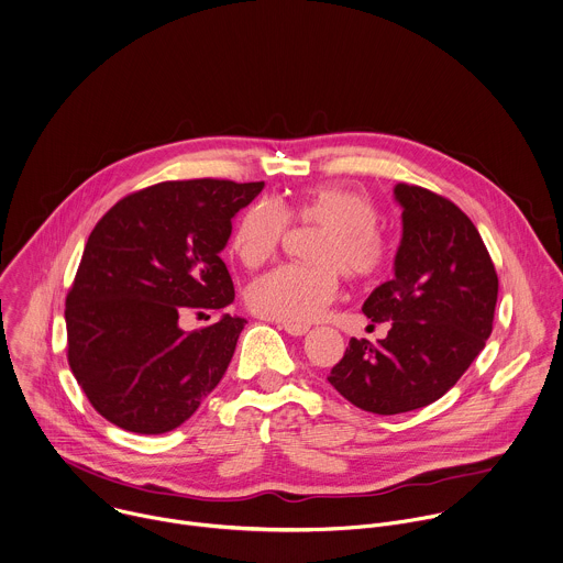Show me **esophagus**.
<instances>
[{"label": "esophagus", "mask_w": 563, "mask_h": 563, "mask_svg": "<svg viewBox=\"0 0 563 563\" xmlns=\"http://www.w3.org/2000/svg\"><path fill=\"white\" fill-rule=\"evenodd\" d=\"M278 327H280L283 331H287L289 335H294V338H300V335H305V333L309 331V327H307V324H289V322H278Z\"/></svg>", "instance_id": "34e87169"}]
</instances>
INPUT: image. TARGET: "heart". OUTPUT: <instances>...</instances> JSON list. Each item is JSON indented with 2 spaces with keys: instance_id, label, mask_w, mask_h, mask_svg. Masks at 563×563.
Masks as SVG:
<instances>
[{
  "instance_id": "heart-1",
  "label": "heart",
  "mask_w": 563,
  "mask_h": 563,
  "mask_svg": "<svg viewBox=\"0 0 563 563\" xmlns=\"http://www.w3.org/2000/svg\"><path fill=\"white\" fill-rule=\"evenodd\" d=\"M289 223L318 228L307 265H280L247 287L254 313L289 324L318 320L338 296L340 272L351 280H371L386 263V243L377 230L379 212L360 190L338 184L313 186L291 203L263 197L239 219L232 252L256 269L265 265L287 236Z\"/></svg>"
}]
</instances>
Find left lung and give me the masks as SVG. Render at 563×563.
Listing matches in <instances>:
<instances>
[{"mask_svg": "<svg viewBox=\"0 0 563 563\" xmlns=\"http://www.w3.org/2000/svg\"><path fill=\"white\" fill-rule=\"evenodd\" d=\"M404 236L395 278L362 311L390 322L377 344L351 338L329 384L373 415H401L441 399L485 349L498 274L472 219L448 197L397 184Z\"/></svg>", "mask_w": 563, "mask_h": 563, "instance_id": "obj_1", "label": "left lung"}]
</instances>
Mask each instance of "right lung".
<instances>
[{"mask_svg":"<svg viewBox=\"0 0 563 563\" xmlns=\"http://www.w3.org/2000/svg\"><path fill=\"white\" fill-rule=\"evenodd\" d=\"M265 181H159L122 197L91 230L65 298L67 362L93 410L135 434L181 426L221 382L243 318L184 331L234 285L219 252Z\"/></svg>","mask_w":563,"mask_h":563,"instance_id":"obj_1","label":"right lung"}]
</instances>
